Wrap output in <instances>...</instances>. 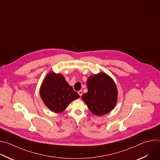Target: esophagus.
Here are the masks:
<instances>
[{
  "instance_id": "34e87169",
  "label": "esophagus",
  "mask_w": 160,
  "mask_h": 160,
  "mask_svg": "<svg viewBox=\"0 0 160 160\" xmlns=\"http://www.w3.org/2000/svg\"><path fill=\"white\" fill-rule=\"evenodd\" d=\"M78 94L80 95V96L81 97V96H82V90H79L78 92Z\"/></svg>"
}]
</instances>
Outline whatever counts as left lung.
Listing matches in <instances>:
<instances>
[{
  "label": "left lung",
  "instance_id": "left-lung-1",
  "mask_svg": "<svg viewBox=\"0 0 160 160\" xmlns=\"http://www.w3.org/2000/svg\"><path fill=\"white\" fill-rule=\"evenodd\" d=\"M87 85L88 92L82 98L93 114L102 116L114 108L117 102L118 90L108 75L100 73L89 77Z\"/></svg>",
  "mask_w": 160,
  "mask_h": 160
}]
</instances>
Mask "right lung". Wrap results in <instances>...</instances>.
I'll use <instances>...</instances> for the list:
<instances>
[{"label":"right lung","instance_id":"right-lung-1","mask_svg":"<svg viewBox=\"0 0 160 160\" xmlns=\"http://www.w3.org/2000/svg\"><path fill=\"white\" fill-rule=\"evenodd\" d=\"M44 104L52 111L61 112L70 103L80 98L61 74L49 73L44 79L40 90Z\"/></svg>","mask_w":160,"mask_h":160}]
</instances>
